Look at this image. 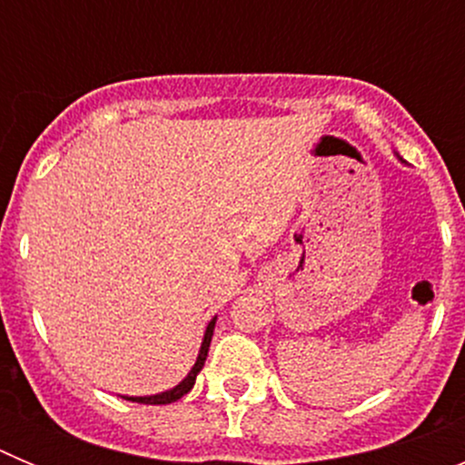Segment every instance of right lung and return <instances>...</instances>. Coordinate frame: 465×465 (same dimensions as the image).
<instances>
[{
  "mask_svg": "<svg viewBox=\"0 0 465 465\" xmlns=\"http://www.w3.org/2000/svg\"><path fill=\"white\" fill-rule=\"evenodd\" d=\"M213 326H216V316H213L212 322H209L207 331H204L203 347H200V354H197L195 365H193L191 372H188V375L183 377V380L179 381L174 389H170V391H163V393H155V396H123V398H125V401H133V402H143V405H167V402H174V401H179V398L186 396V393L193 389V384H195L197 372L203 371L204 361H207V351H209V344H212Z\"/></svg>",
  "mask_w": 465,
  "mask_h": 465,
  "instance_id": "add662e5",
  "label": "right lung"
}]
</instances>
